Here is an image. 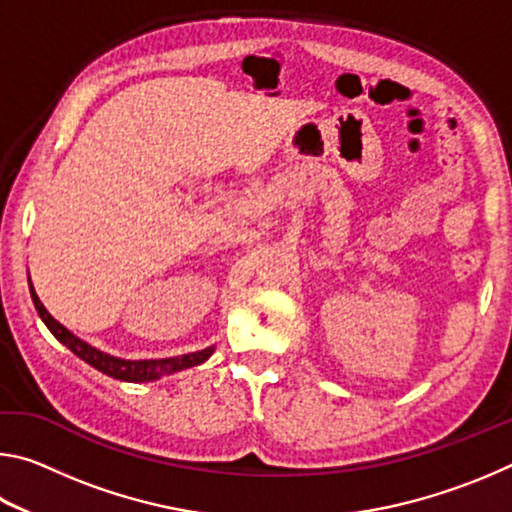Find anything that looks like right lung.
<instances>
[{
	"label": "right lung",
	"mask_w": 512,
	"mask_h": 512,
	"mask_svg": "<svg viewBox=\"0 0 512 512\" xmlns=\"http://www.w3.org/2000/svg\"><path fill=\"white\" fill-rule=\"evenodd\" d=\"M29 289H31L33 305H36V309H38V316L42 318V323L47 325L49 332L54 334L67 350H72L76 357L83 359L85 363H90L92 368H97L99 372H103V375H108L112 379L135 381V384H140V381H155L160 377L173 375V372L201 366L203 361L212 357V352L216 348V345H210V348H205V350L180 354V357H169V359H137V361H133V359L112 357V354L101 352L94 348V345L79 339V336H76L74 332H69L65 325H60L58 320L45 309V305L40 302L38 293L31 284V277H29Z\"/></svg>",
	"instance_id": "obj_1"
}]
</instances>
